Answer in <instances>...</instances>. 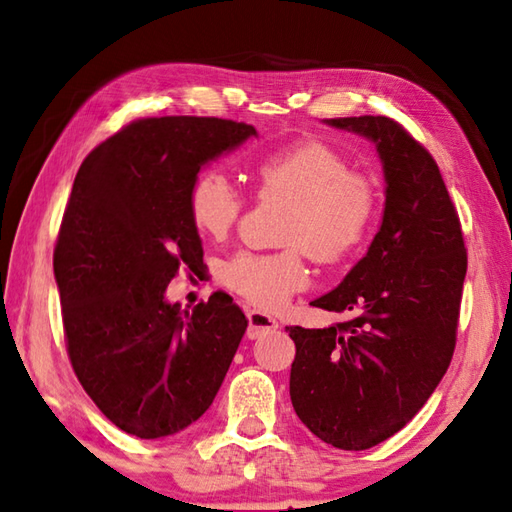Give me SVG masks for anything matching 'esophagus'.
Segmentation results:
<instances>
[{
    "label": "esophagus",
    "instance_id": "esophagus-1",
    "mask_svg": "<svg viewBox=\"0 0 512 512\" xmlns=\"http://www.w3.org/2000/svg\"><path fill=\"white\" fill-rule=\"evenodd\" d=\"M248 323H250V330H248L250 339H257V336H262L266 332H275L279 328V323L273 317H270V314H266L262 310H250L248 312Z\"/></svg>",
    "mask_w": 512,
    "mask_h": 512
}]
</instances>
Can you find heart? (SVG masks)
<instances>
[{
	"instance_id": "b5f03b06",
	"label": "heart",
	"mask_w": 512,
	"mask_h": 512,
	"mask_svg": "<svg viewBox=\"0 0 512 512\" xmlns=\"http://www.w3.org/2000/svg\"><path fill=\"white\" fill-rule=\"evenodd\" d=\"M259 200H286L284 244L277 253L233 255L222 266V281L259 308H279L306 286L303 250L317 264L339 266L352 259L372 235L380 209L378 182L352 169L341 151L321 140H299L259 156L250 165ZM246 198L220 169L193 178L187 209L195 231L224 239L233 231Z\"/></svg>"
}]
</instances>
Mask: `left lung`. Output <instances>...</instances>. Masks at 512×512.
I'll return each instance as SVG.
<instances>
[{
    "instance_id": "obj_1",
    "label": "left lung",
    "mask_w": 512,
    "mask_h": 512,
    "mask_svg": "<svg viewBox=\"0 0 512 512\" xmlns=\"http://www.w3.org/2000/svg\"><path fill=\"white\" fill-rule=\"evenodd\" d=\"M372 138L383 160L385 215L367 255L314 308L350 319L288 325L297 354L290 398L301 422L343 451L398 433L438 387L458 341L466 248L436 160L387 116L330 118Z\"/></svg>"
}]
</instances>
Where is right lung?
I'll return each mask as SVG.
<instances>
[{
	"label": "right lung",
	"mask_w": 512,
	"mask_h": 512,
	"mask_svg": "<svg viewBox=\"0 0 512 512\" xmlns=\"http://www.w3.org/2000/svg\"><path fill=\"white\" fill-rule=\"evenodd\" d=\"M255 136L215 116L138 118L81 162L54 244L65 350L94 405L154 440L189 427L222 387L248 328L222 292L191 312L165 301L202 266L187 195L204 162Z\"/></svg>",
	"instance_id": "right-lung-1"
}]
</instances>
